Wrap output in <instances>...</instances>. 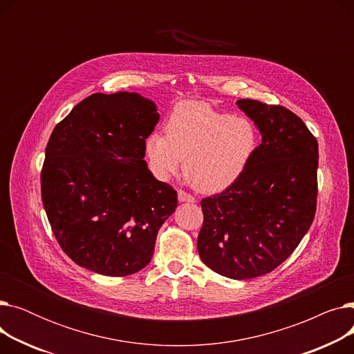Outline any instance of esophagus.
I'll return each mask as SVG.
<instances>
[{
    "instance_id": "1",
    "label": "esophagus",
    "mask_w": 354,
    "mask_h": 354,
    "mask_svg": "<svg viewBox=\"0 0 354 354\" xmlns=\"http://www.w3.org/2000/svg\"><path fill=\"white\" fill-rule=\"evenodd\" d=\"M178 199H179V202H189V203L195 202V198L192 195L187 194V192L182 191V189L178 191Z\"/></svg>"
}]
</instances>
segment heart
Wrapping results in <instances>:
<instances>
[{"label": "heart", "mask_w": 354, "mask_h": 354, "mask_svg": "<svg viewBox=\"0 0 354 354\" xmlns=\"http://www.w3.org/2000/svg\"><path fill=\"white\" fill-rule=\"evenodd\" d=\"M258 146L255 124L198 100L179 103L166 122V135L146 138L145 153L160 179L175 175L185 159V176L203 192H221L247 171Z\"/></svg>", "instance_id": "obj_1"}]
</instances>
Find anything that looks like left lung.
<instances>
[{
  "label": "left lung",
  "instance_id": "8db88e82",
  "mask_svg": "<svg viewBox=\"0 0 354 354\" xmlns=\"http://www.w3.org/2000/svg\"><path fill=\"white\" fill-rule=\"evenodd\" d=\"M236 106L261 133L247 171L218 195L202 199V263L232 280L271 272L310 230L317 199L319 143L283 106L241 99Z\"/></svg>",
  "mask_w": 354,
  "mask_h": 354
}]
</instances>
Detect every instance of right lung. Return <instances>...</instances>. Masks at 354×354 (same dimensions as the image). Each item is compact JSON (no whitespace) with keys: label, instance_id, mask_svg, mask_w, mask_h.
I'll return each instance as SVG.
<instances>
[{"label":"right lung","instance_id":"right-lung-1","mask_svg":"<svg viewBox=\"0 0 354 354\" xmlns=\"http://www.w3.org/2000/svg\"><path fill=\"white\" fill-rule=\"evenodd\" d=\"M159 118L155 102L139 93H96L54 127L41 198L55 238L77 266L124 277L151 263L158 231L178 207L176 191L143 159Z\"/></svg>","mask_w":354,"mask_h":354}]
</instances>
